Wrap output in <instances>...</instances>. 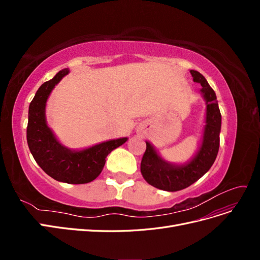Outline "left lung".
I'll use <instances>...</instances> for the list:
<instances>
[{
    "mask_svg": "<svg viewBox=\"0 0 260 260\" xmlns=\"http://www.w3.org/2000/svg\"><path fill=\"white\" fill-rule=\"evenodd\" d=\"M190 73L193 81L201 83L200 93L206 105L205 125L199 149L190 160L174 164L162 158L156 148L146 141V151L141 161V172L146 182L168 192L183 190L196 182L210 169L219 151L221 114L216 93L202 74L196 70H190Z\"/></svg>",
    "mask_w": 260,
    "mask_h": 260,
    "instance_id": "1",
    "label": "left lung"
}]
</instances>
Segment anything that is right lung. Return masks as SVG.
Masks as SVG:
<instances>
[{"label": "right lung", "mask_w": 260, "mask_h": 260, "mask_svg": "<svg viewBox=\"0 0 260 260\" xmlns=\"http://www.w3.org/2000/svg\"><path fill=\"white\" fill-rule=\"evenodd\" d=\"M69 74L65 68L44 82L31 101L28 112L27 142L37 164L46 175L69 184L89 183L104 168L107 155L128 141V138L108 140L83 149L62 145L46 122L45 108L51 92Z\"/></svg>", "instance_id": "obj_1"}]
</instances>
